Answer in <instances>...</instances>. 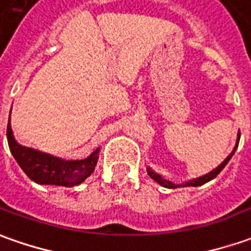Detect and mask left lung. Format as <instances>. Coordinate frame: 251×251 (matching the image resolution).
Instances as JSON below:
<instances>
[{
  "mask_svg": "<svg viewBox=\"0 0 251 251\" xmlns=\"http://www.w3.org/2000/svg\"><path fill=\"white\" fill-rule=\"evenodd\" d=\"M239 139L240 136L238 134V139H236V144H235V147H233L232 152L226 156L224 161L220 163L219 166L216 169H213L211 172H209V173H206L204 176H201V177H197V178H192V180H190V181H185V183L183 184H175L172 183V181H169V180H165L163 177H162L161 175H158V173H155L154 170L151 168H147V173L148 176L152 178V180H155L158 184H161L162 187H165V188H180V187H199V185H203V184L209 183L210 180H213V178H216L217 177V175H220V172L223 170V169L226 168V163L229 162V159L232 158V155L235 154V151H236V148H238V144H239Z\"/></svg>",
  "mask_w": 251,
  "mask_h": 251,
  "instance_id": "obj_1",
  "label": "left lung"
}]
</instances>
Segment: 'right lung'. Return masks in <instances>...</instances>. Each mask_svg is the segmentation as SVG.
<instances>
[{
  "label": "right lung",
  "instance_id": "obj_1",
  "mask_svg": "<svg viewBox=\"0 0 251 251\" xmlns=\"http://www.w3.org/2000/svg\"><path fill=\"white\" fill-rule=\"evenodd\" d=\"M12 111V110H11ZM8 144L19 166L34 183L42 185L75 187L83 183L96 168L100 148L85 159H61L53 155L19 144L11 126V115L6 129Z\"/></svg>",
  "mask_w": 251,
  "mask_h": 251
}]
</instances>
